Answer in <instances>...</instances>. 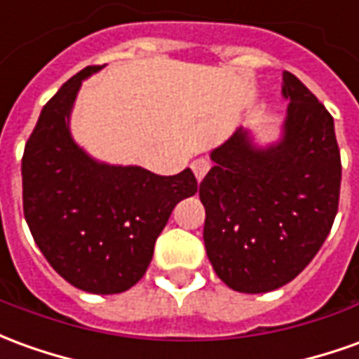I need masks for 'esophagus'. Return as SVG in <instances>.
<instances>
[{
  "mask_svg": "<svg viewBox=\"0 0 359 359\" xmlns=\"http://www.w3.org/2000/svg\"><path fill=\"white\" fill-rule=\"evenodd\" d=\"M190 167H192V172L196 175V179L202 180L205 175H208V171L212 169V161H210V159H205V157H198V159L192 161Z\"/></svg>",
  "mask_w": 359,
  "mask_h": 359,
  "instance_id": "1",
  "label": "esophagus"
}]
</instances>
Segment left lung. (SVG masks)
<instances>
[{
	"label": "left lung",
	"mask_w": 359,
	"mask_h": 359,
	"mask_svg": "<svg viewBox=\"0 0 359 359\" xmlns=\"http://www.w3.org/2000/svg\"><path fill=\"white\" fill-rule=\"evenodd\" d=\"M284 140L255 149L235 132L200 182L204 243L215 274L243 293L292 282L319 252L338 212L342 163L323 102L284 72Z\"/></svg>",
	"instance_id": "1"
}]
</instances>
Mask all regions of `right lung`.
<instances>
[{
  "label": "right lung",
  "mask_w": 359,
  "mask_h": 359,
  "mask_svg": "<svg viewBox=\"0 0 359 359\" xmlns=\"http://www.w3.org/2000/svg\"><path fill=\"white\" fill-rule=\"evenodd\" d=\"M97 69L67 79L40 112L22 154V212L57 274L109 295L142 280L172 208L196 194L198 180L190 169L159 177L101 165L74 144L67 116L81 81Z\"/></svg>",
  "instance_id": "1"
}]
</instances>
